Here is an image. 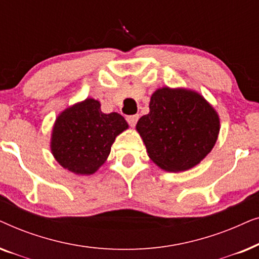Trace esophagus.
<instances>
[{
	"label": "esophagus",
	"instance_id": "34e87169",
	"mask_svg": "<svg viewBox=\"0 0 259 259\" xmlns=\"http://www.w3.org/2000/svg\"><path fill=\"white\" fill-rule=\"evenodd\" d=\"M138 119H139V115H128V116H127V118H126L127 122H128L130 126H132V127L136 126Z\"/></svg>",
	"mask_w": 259,
	"mask_h": 259
}]
</instances>
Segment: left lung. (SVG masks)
<instances>
[{
	"instance_id": "1",
	"label": "left lung",
	"mask_w": 259,
	"mask_h": 259,
	"mask_svg": "<svg viewBox=\"0 0 259 259\" xmlns=\"http://www.w3.org/2000/svg\"><path fill=\"white\" fill-rule=\"evenodd\" d=\"M148 157L169 172L192 168L213 148L219 133V116L193 91L168 87L152 94L150 113L137 123Z\"/></svg>"
}]
</instances>
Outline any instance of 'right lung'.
Returning <instances> with one entry per match:
<instances>
[{
	"label": "right lung",
	"mask_w": 259,
	"mask_h": 259,
	"mask_svg": "<svg viewBox=\"0 0 259 259\" xmlns=\"http://www.w3.org/2000/svg\"><path fill=\"white\" fill-rule=\"evenodd\" d=\"M127 127L119 113L105 114L100 102L86 99L58 116L52 133V153L68 171L93 175L107 159L116 136Z\"/></svg>",
	"instance_id": "1"
}]
</instances>
